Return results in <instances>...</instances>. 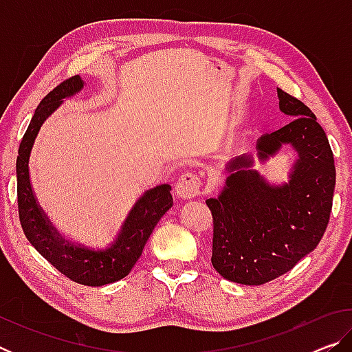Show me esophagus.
Returning <instances> with one entry per match:
<instances>
[{"instance_id": "esophagus-1", "label": "esophagus", "mask_w": 352, "mask_h": 352, "mask_svg": "<svg viewBox=\"0 0 352 352\" xmlns=\"http://www.w3.org/2000/svg\"><path fill=\"white\" fill-rule=\"evenodd\" d=\"M200 188H201L200 177L192 174V172H186V174H183L175 183V194L180 199H192V197H197L200 194Z\"/></svg>"}]
</instances>
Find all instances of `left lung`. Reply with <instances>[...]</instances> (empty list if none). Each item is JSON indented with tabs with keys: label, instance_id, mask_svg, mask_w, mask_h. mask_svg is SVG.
Listing matches in <instances>:
<instances>
[{
	"label": "left lung",
	"instance_id": "obj_1",
	"mask_svg": "<svg viewBox=\"0 0 352 352\" xmlns=\"http://www.w3.org/2000/svg\"><path fill=\"white\" fill-rule=\"evenodd\" d=\"M279 110L294 119L256 142L261 162L290 144L298 158L290 180L270 184L253 169V157L239 155L226 166L230 177L212 214V267L225 279L261 285L294 269L318 245L332 210L333 155L324 130L300 99L278 88Z\"/></svg>",
	"mask_w": 352,
	"mask_h": 352
}]
</instances>
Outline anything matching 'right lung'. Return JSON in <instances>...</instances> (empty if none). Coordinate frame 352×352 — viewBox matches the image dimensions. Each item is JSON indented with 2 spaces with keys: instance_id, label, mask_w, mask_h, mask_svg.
Instances as JSON below:
<instances>
[{
  "instance_id": "add662e5",
  "label": "right lung",
  "mask_w": 352,
  "mask_h": 352,
  "mask_svg": "<svg viewBox=\"0 0 352 352\" xmlns=\"http://www.w3.org/2000/svg\"><path fill=\"white\" fill-rule=\"evenodd\" d=\"M83 80L73 76L41 99L20 142L16 157V195L21 228L34 248L56 269L82 285L99 287L127 276L140 259L146 242L166 211L172 206L170 184L146 190L130 210L116 241L105 250H91L65 239L57 233L38 206L29 178V157L41 124L65 98L80 91Z\"/></svg>"
}]
</instances>
